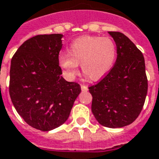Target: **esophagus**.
Here are the masks:
<instances>
[{"instance_id": "1", "label": "esophagus", "mask_w": 159, "mask_h": 159, "mask_svg": "<svg viewBox=\"0 0 159 159\" xmlns=\"http://www.w3.org/2000/svg\"><path fill=\"white\" fill-rule=\"evenodd\" d=\"M81 89H82V91H88L89 90V89H88V86H86V85H83V84H82L81 85Z\"/></svg>"}]
</instances>
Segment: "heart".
<instances>
[{"label":"heart","mask_w":159,"mask_h":159,"mask_svg":"<svg viewBox=\"0 0 159 159\" xmlns=\"http://www.w3.org/2000/svg\"><path fill=\"white\" fill-rule=\"evenodd\" d=\"M116 55V44L111 38L83 36L70 43L68 54H60L58 62L67 79L75 77L80 63L83 72L97 81L112 69Z\"/></svg>","instance_id":"b5f03b06"}]
</instances>
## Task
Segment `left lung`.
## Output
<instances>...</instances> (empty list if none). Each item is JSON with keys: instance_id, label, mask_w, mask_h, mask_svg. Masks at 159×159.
Instances as JSON below:
<instances>
[{"instance_id": "left-lung-1", "label": "left lung", "mask_w": 159, "mask_h": 159, "mask_svg": "<svg viewBox=\"0 0 159 159\" xmlns=\"http://www.w3.org/2000/svg\"><path fill=\"white\" fill-rule=\"evenodd\" d=\"M117 48L112 69L97 84L89 87L92 112L100 125L109 128L131 124L142 111L148 93V78L142 53L120 32H108Z\"/></svg>"}]
</instances>
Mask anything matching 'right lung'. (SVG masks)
I'll use <instances>...</instances> for the list:
<instances>
[{
	"instance_id": "1",
	"label": "right lung",
	"mask_w": 159,
	"mask_h": 159,
	"mask_svg": "<svg viewBox=\"0 0 159 159\" xmlns=\"http://www.w3.org/2000/svg\"><path fill=\"white\" fill-rule=\"evenodd\" d=\"M63 35L40 34L26 40L11 58L9 93L17 112L32 127L49 131L66 121L81 93L61 76L58 62Z\"/></svg>"
}]
</instances>
